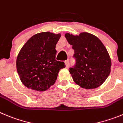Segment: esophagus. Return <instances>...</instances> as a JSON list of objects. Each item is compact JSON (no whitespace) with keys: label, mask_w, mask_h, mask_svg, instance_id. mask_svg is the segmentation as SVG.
<instances>
[{"label":"esophagus","mask_w":123,"mask_h":123,"mask_svg":"<svg viewBox=\"0 0 123 123\" xmlns=\"http://www.w3.org/2000/svg\"><path fill=\"white\" fill-rule=\"evenodd\" d=\"M65 65H66V67L67 68H69V60H68L65 61Z\"/></svg>","instance_id":"esophagus-1"}]
</instances>
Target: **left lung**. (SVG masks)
<instances>
[{
    "label": "left lung",
    "instance_id": "obj_1",
    "mask_svg": "<svg viewBox=\"0 0 123 123\" xmlns=\"http://www.w3.org/2000/svg\"><path fill=\"white\" fill-rule=\"evenodd\" d=\"M65 37L74 50L75 65L69 71L74 82L85 89H94L102 85L110 74L111 66L103 43L87 32L79 35L66 33Z\"/></svg>",
    "mask_w": 123,
    "mask_h": 123
}]
</instances>
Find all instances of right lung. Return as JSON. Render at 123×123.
<instances>
[{
    "label": "right lung",
    "instance_id": "right-lung-1",
    "mask_svg": "<svg viewBox=\"0 0 123 123\" xmlns=\"http://www.w3.org/2000/svg\"><path fill=\"white\" fill-rule=\"evenodd\" d=\"M61 37L49 31L34 35L19 52L16 68L22 84L29 88L44 92L54 85L63 62L55 60V46Z\"/></svg>",
    "mask_w": 123,
    "mask_h": 123
}]
</instances>
